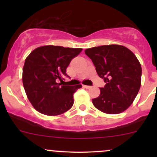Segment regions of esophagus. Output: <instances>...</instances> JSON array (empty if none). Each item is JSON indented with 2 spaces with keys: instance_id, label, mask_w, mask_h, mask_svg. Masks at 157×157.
Returning a JSON list of instances; mask_svg holds the SVG:
<instances>
[{
  "instance_id": "esophagus-1",
  "label": "esophagus",
  "mask_w": 157,
  "mask_h": 157,
  "mask_svg": "<svg viewBox=\"0 0 157 157\" xmlns=\"http://www.w3.org/2000/svg\"><path fill=\"white\" fill-rule=\"evenodd\" d=\"M83 87L85 88V89H90V88L91 87V86H86V85H84L83 86Z\"/></svg>"
}]
</instances>
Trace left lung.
<instances>
[{"instance_id":"8db88e82","label":"left lung","mask_w":157,"mask_h":157,"mask_svg":"<svg viewBox=\"0 0 157 157\" xmlns=\"http://www.w3.org/2000/svg\"><path fill=\"white\" fill-rule=\"evenodd\" d=\"M85 54L92 60L97 75L105 82L93 105L102 112L117 114L132 104L141 86L142 68L131 50L120 45L88 48Z\"/></svg>"}]
</instances>
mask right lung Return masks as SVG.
<instances>
[{
	"instance_id": "1",
	"label": "right lung",
	"mask_w": 157,
	"mask_h": 157,
	"mask_svg": "<svg viewBox=\"0 0 157 157\" xmlns=\"http://www.w3.org/2000/svg\"><path fill=\"white\" fill-rule=\"evenodd\" d=\"M81 51L82 48L44 46L35 48L26 57L23 87L29 100L40 113L55 116L72 107L74 93L82 86H62L61 82L68 77L66 68Z\"/></svg>"
}]
</instances>
